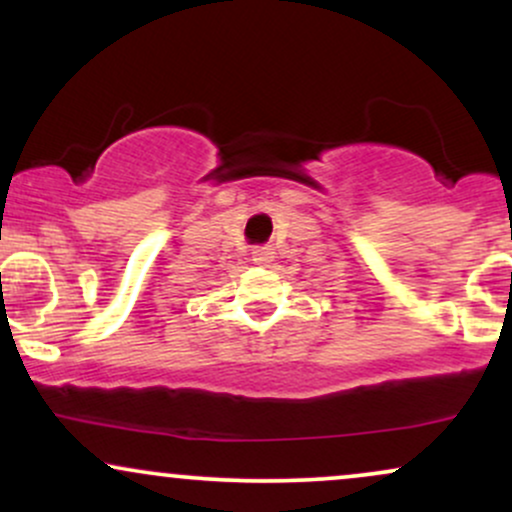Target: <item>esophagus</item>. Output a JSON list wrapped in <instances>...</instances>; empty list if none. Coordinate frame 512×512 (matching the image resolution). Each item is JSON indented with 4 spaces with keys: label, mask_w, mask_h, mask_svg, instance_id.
<instances>
[{
    "label": "esophagus",
    "mask_w": 512,
    "mask_h": 512,
    "mask_svg": "<svg viewBox=\"0 0 512 512\" xmlns=\"http://www.w3.org/2000/svg\"><path fill=\"white\" fill-rule=\"evenodd\" d=\"M252 262L260 264V267H269L274 262V252L269 245H260V248L252 250Z\"/></svg>",
    "instance_id": "1"
}]
</instances>
